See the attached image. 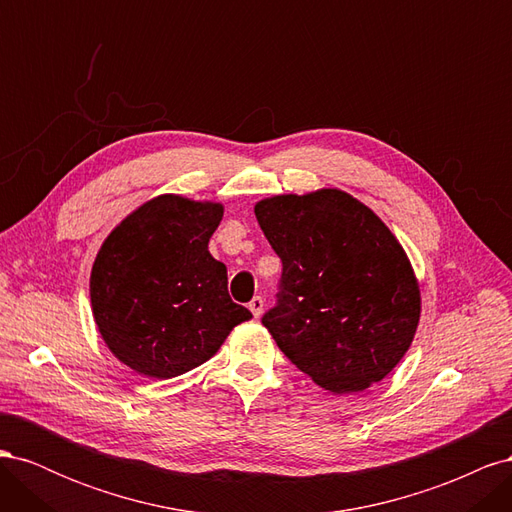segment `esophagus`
Returning <instances> with one entry per match:
<instances>
[{
	"instance_id": "obj_1",
	"label": "esophagus",
	"mask_w": 512,
	"mask_h": 512,
	"mask_svg": "<svg viewBox=\"0 0 512 512\" xmlns=\"http://www.w3.org/2000/svg\"><path fill=\"white\" fill-rule=\"evenodd\" d=\"M262 309H265V301H262V297H254L250 301V312L254 314V318L262 316Z\"/></svg>"
}]
</instances>
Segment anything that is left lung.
<instances>
[{"instance_id": "obj_1", "label": "left lung", "mask_w": 512, "mask_h": 512, "mask_svg": "<svg viewBox=\"0 0 512 512\" xmlns=\"http://www.w3.org/2000/svg\"><path fill=\"white\" fill-rule=\"evenodd\" d=\"M254 213L284 267L262 316L275 344L333 395L389 376L421 320V288L389 226L337 188L262 198Z\"/></svg>"}]
</instances>
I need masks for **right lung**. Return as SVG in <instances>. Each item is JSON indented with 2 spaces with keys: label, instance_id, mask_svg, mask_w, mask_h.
Returning <instances> with one entry per match:
<instances>
[{
  "label": "right lung",
  "instance_id": "right-lung-1",
  "mask_svg": "<svg viewBox=\"0 0 512 512\" xmlns=\"http://www.w3.org/2000/svg\"><path fill=\"white\" fill-rule=\"evenodd\" d=\"M222 203L160 194L108 235L89 277L96 327L136 374L168 380L209 361L250 309L232 303L209 254Z\"/></svg>",
  "mask_w": 512,
  "mask_h": 512
}]
</instances>
